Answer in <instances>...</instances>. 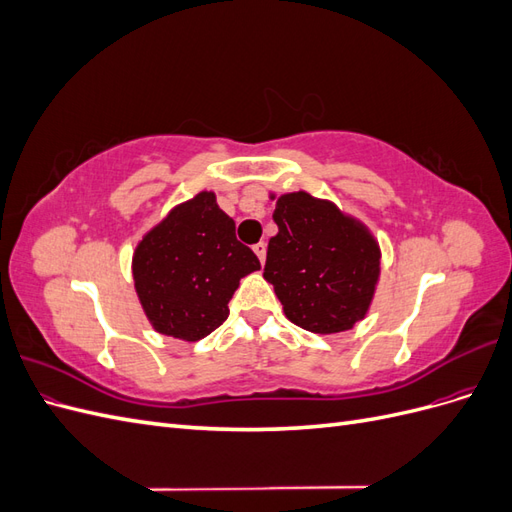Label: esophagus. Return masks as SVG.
Instances as JSON below:
<instances>
[{
    "label": "esophagus",
    "instance_id": "1",
    "mask_svg": "<svg viewBox=\"0 0 512 512\" xmlns=\"http://www.w3.org/2000/svg\"><path fill=\"white\" fill-rule=\"evenodd\" d=\"M254 254L258 256V260H260V262H265V256H267V243H265V241L256 243V245H254Z\"/></svg>",
    "mask_w": 512,
    "mask_h": 512
}]
</instances>
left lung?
Returning <instances> with one entry per match:
<instances>
[{"label":"left lung","mask_w":512,"mask_h":512,"mask_svg":"<svg viewBox=\"0 0 512 512\" xmlns=\"http://www.w3.org/2000/svg\"><path fill=\"white\" fill-rule=\"evenodd\" d=\"M265 280L284 314L312 333H339L365 318L380 275V247L367 228L307 192L277 198Z\"/></svg>","instance_id":"obj_1"}]
</instances>
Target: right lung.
Here are the masks:
<instances>
[{
	"mask_svg": "<svg viewBox=\"0 0 512 512\" xmlns=\"http://www.w3.org/2000/svg\"><path fill=\"white\" fill-rule=\"evenodd\" d=\"M260 262L235 235V222L200 192L147 232L132 258L138 299L153 329L198 342L228 318L239 280Z\"/></svg>",
	"mask_w": 512,
	"mask_h": 512,
	"instance_id": "right-lung-1",
	"label": "right lung"
}]
</instances>
